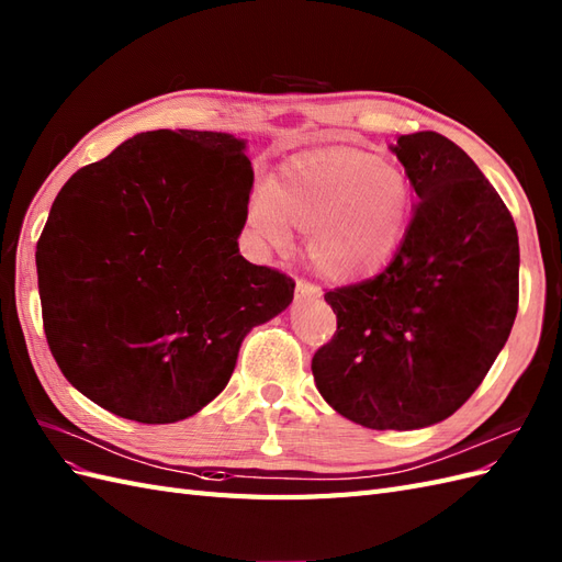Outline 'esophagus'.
Instances as JSON below:
<instances>
[{
	"mask_svg": "<svg viewBox=\"0 0 562 562\" xmlns=\"http://www.w3.org/2000/svg\"><path fill=\"white\" fill-rule=\"evenodd\" d=\"M316 300V297H322V288L318 285H314L312 281H305V279H297V283H295V302H300V300Z\"/></svg>",
	"mask_w": 562,
	"mask_h": 562,
	"instance_id": "esophagus-1",
	"label": "esophagus"
}]
</instances>
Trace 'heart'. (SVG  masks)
<instances>
[{
  "label": "heart",
  "mask_w": 562,
  "mask_h": 562,
  "mask_svg": "<svg viewBox=\"0 0 562 562\" xmlns=\"http://www.w3.org/2000/svg\"><path fill=\"white\" fill-rule=\"evenodd\" d=\"M414 210L412 181L397 165L352 146L302 150L250 199L248 222L277 250L307 232L318 274L352 281L375 274L397 252Z\"/></svg>",
  "instance_id": "1"
}]
</instances>
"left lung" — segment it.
<instances>
[{"instance_id":"left-lung-1","label":"left lung","mask_w":562,"mask_h":562,"mask_svg":"<svg viewBox=\"0 0 562 562\" xmlns=\"http://www.w3.org/2000/svg\"><path fill=\"white\" fill-rule=\"evenodd\" d=\"M392 154L418 195L381 274L324 297L338 316L312 373L322 397L371 430L449 418L506 345L518 314V229L502 195L447 136L402 134Z\"/></svg>"}]
</instances>
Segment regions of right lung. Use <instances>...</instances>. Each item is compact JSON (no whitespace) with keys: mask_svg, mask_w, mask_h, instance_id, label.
<instances>
[{"mask_svg":"<svg viewBox=\"0 0 562 562\" xmlns=\"http://www.w3.org/2000/svg\"><path fill=\"white\" fill-rule=\"evenodd\" d=\"M224 132L136 134L75 172L37 240L60 373L120 418L175 423L229 383L252 326L295 281L238 252L252 168Z\"/></svg>","mask_w":562,"mask_h":562,"instance_id":"1","label":"right lung"}]
</instances>
